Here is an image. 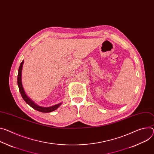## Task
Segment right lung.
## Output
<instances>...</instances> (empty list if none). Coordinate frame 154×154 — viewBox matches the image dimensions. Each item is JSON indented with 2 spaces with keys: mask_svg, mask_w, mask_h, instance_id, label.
I'll return each instance as SVG.
<instances>
[{
  "mask_svg": "<svg viewBox=\"0 0 154 154\" xmlns=\"http://www.w3.org/2000/svg\"><path fill=\"white\" fill-rule=\"evenodd\" d=\"M23 64H24V60L22 61V62L20 64L19 69H18V85L19 87V90L21 94V96L23 98V100H24V101L27 104H29L31 107H32L33 109H35L37 111L41 112H45V113H48V112H50L54 111L56 109H57L61 104L62 103H58L56 105L52 106H50V107H42V106H40L37 104H36L32 100H31L29 97L27 96V95L26 94L23 88V84H22V69H23Z\"/></svg>",
  "mask_w": 154,
  "mask_h": 154,
  "instance_id": "obj_1",
  "label": "right lung"
}]
</instances>
